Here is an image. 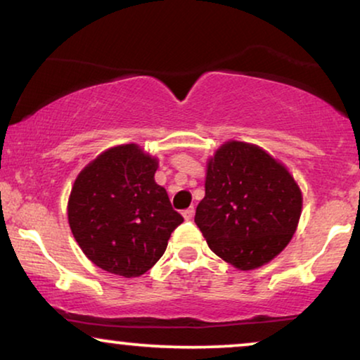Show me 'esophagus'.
I'll use <instances>...</instances> for the list:
<instances>
[{
	"label": "esophagus",
	"instance_id": "34e87169",
	"mask_svg": "<svg viewBox=\"0 0 360 360\" xmlns=\"http://www.w3.org/2000/svg\"><path fill=\"white\" fill-rule=\"evenodd\" d=\"M181 214H184V218H185L186 221H190L191 218H193V214H195V208H193V206H191V208L185 210L184 213H181Z\"/></svg>",
	"mask_w": 360,
	"mask_h": 360
}]
</instances>
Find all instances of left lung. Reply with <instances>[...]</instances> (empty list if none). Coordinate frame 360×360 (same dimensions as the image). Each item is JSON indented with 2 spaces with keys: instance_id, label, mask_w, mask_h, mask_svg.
<instances>
[{
  "instance_id": "obj_1",
  "label": "left lung",
  "mask_w": 360,
  "mask_h": 360,
  "mask_svg": "<svg viewBox=\"0 0 360 360\" xmlns=\"http://www.w3.org/2000/svg\"><path fill=\"white\" fill-rule=\"evenodd\" d=\"M302 206V190L282 162L255 144L228 141L206 164L195 223L218 257L254 270L287 248Z\"/></svg>"
}]
</instances>
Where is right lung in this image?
<instances>
[{
	"mask_svg": "<svg viewBox=\"0 0 360 360\" xmlns=\"http://www.w3.org/2000/svg\"><path fill=\"white\" fill-rule=\"evenodd\" d=\"M159 159L137 144L110 147L75 179L67 214L83 254L106 272L132 278L164 255L184 218L154 180Z\"/></svg>",
	"mask_w": 360,
	"mask_h": 360,
	"instance_id": "right-lung-1",
	"label": "right lung"
}]
</instances>
